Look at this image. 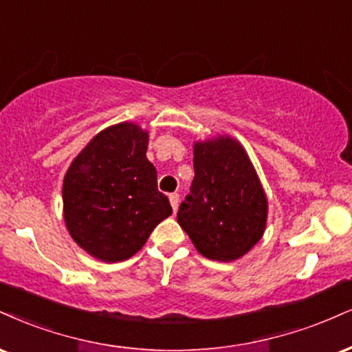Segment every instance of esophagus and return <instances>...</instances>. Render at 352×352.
<instances>
[{"instance_id":"esophagus-1","label":"esophagus","mask_w":352,"mask_h":352,"mask_svg":"<svg viewBox=\"0 0 352 352\" xmlns=\"http://www.w3.org/2000/svg\"><path fill=\"white\" fill-rule=\"evenodd\" d=\"M168 200H170V205H172L173 211H177V208H179V200H180L179 193H170V195H168Z\"/></svg>"}]
</instances>
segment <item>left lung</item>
Segmentation results:
<instances>
[{
	"label": "left lung",
	"instance_id": "left-lung-1",
	"mask_svg": "<svg viewBox=\"0 0 352 352\" xmlns=\"http://www.w3.org/2000/svg\"><path fill=\"white\" fill-rule=\"evenodd\" d=\"M193 168L177 221L201 256L239 259L262 238L267 221V198L251 160L236 139L219 135L195 144Z\"/></svg>",
	"mask_w": 352,
	"mask_h": 352
}]
</instances>
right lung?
Segmentation results:
<instances>
[{
	"label": "right lung",
	"instance_id": "1",
	"mask_svg": "<svg viewBox=\"0 0 352 352\" xmlns=\"http://www.w3.org/2000/svg\"><path fill=\"white\" fill-rule=\"evenodd\" d=\"M149 134L133 122L109 126L88 142L63 179V219L80 248L104 262L129 259L172 214L146 157Z\"/></svg>",
	"mask_w": 352,
	"mask_h": 352
}]
</instances>
